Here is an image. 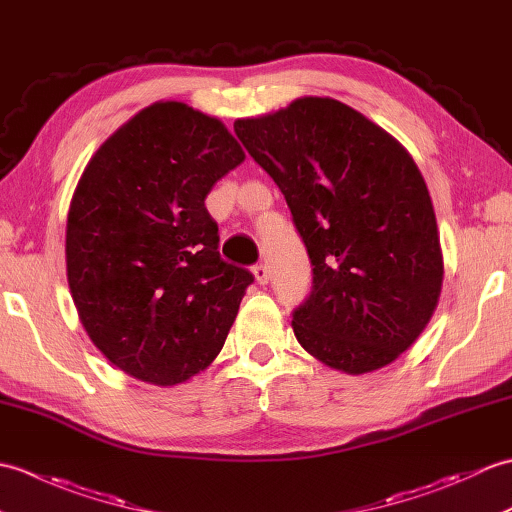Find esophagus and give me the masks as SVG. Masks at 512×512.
<instances>
[{
    "label": "esophagus",
    "instance_id": "esophagus-1",
    "mask_svg": "<svg viewBox=\"0 0 512 512\" xmlns=\"http://www.w3.org/2000/svg\"><path fill=\"white\" fill-rule=\"evenodd\" d=\"M253 275H255V281H257L259 286H266V284H268L270 273H268V268H266L264 264H257V266H253Z\"/></svg>",
    "mask_w": 512,
    "mask_h": 512
}]
</instances>
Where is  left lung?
<instances>
[{
    "mask_svg": "<svg viewBox=\"0 0 512 512\" xmlns=\"http://www.w3.org/2000/svg\"><path fill=\"white\" fill-rule=\"evenodd\" d=\"M233 127L308 250L312 290L292 312L303 350L345 374L396 361L427 328L444 277L436 213L407 149L319 96Z\"/></svg>",
    "mask_w": 512,
    "mask_h": 512,
    "instance_id": "1",
    "label": "left lung"
}]
</instances>
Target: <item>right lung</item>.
Segmentation results:
<instances>
[{
	"label": "right lung",
	"instance_id": "add662e5",
	"mask_svg": "<svg viewBox=\"0 0 512 512\" xmlns=\"http://www.w3.org/2000/svg\"><path fill=\"white\" fill-rule=\"evenodd\" d=\"M244 158L217 118L160 101L118 127L76 184L65 228L74 306L107 361L143 383L209 367L253 284L220 257L204 206Z\"/></svg>",
	"mask_w": 512,
	"mask_h": 512
}]
</instances>
